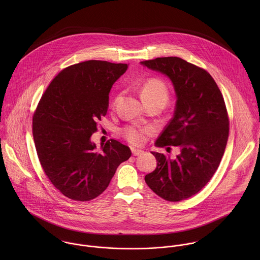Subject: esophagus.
Returning <instances> with one entry per match:
<instances>
[{"mask_svg":"<svg viewBox=\"0 0 260 260\" xmlns=\"http://www.w3.org/2000/svg\"><path fill=\"white\" fill-rule=\"evenodd\" d=\"M131 152H132V154H133L134 156H138V155H141V154L144 153L143 150L138 148H131Z\"/></svg>","mask_w":260,"mask_h":260,"instance_id":"1","label":"esophagus"}]
</instances>
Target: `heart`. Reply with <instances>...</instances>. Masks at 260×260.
<instances>
[{"label":"heart","instance_id":"heart-1","mask_svg":"<svg viewBox=\"0 0 260 260\" xmlns=\"http://www.w3.org/2000/svg\"><path fill=\"white\" fill-rule=\"evenodd\" d=\"M142 100L161 99L165 102L168 99V89L165 83L157 78L147 79L141 86ZM151 132L149 127L126 126L121 130L123 137L131 144L139 145L144 142L145 135Z\"/></svg>","mask_w":260,"mask_h":260}]
</instances>
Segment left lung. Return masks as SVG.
<instances>
[{
	"label": "left lung",
	"instance_id": "obj_1",
	"mask_svg": "<svg viewBox=\"0 0 260 260\" xmlns=\"http://www.w3.org/2000/svg\"><path fill=\"white\" fill-rule=\"evenodd\" d=\"M141 64L166 75L177 97L173 118L155 145L180 149L175 159L152 152L157 167L145 182L161 198L181 201L206 185L220 164L229 134L225 102L211 75L181 58H156Z\"/></svg>",
	"mask_w": 260,
	"mask_h": 260
}]
</instances>
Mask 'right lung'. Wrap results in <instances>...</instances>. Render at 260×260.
I'll return each instance as SVG.
<instances>
[{
	"label": "right lung",
	"mask_w": 260,
	"mask_h": 260,
	"mask_svg": "<svg viewBox=\"0 0 260 260\" xmlns=\"http://www.w3.org/2000/svg\"><path fill=\"white\" fill-rule=\"evenodd\" d=\"M127 64L90 60L63 69L42 95L33 116V137L42 168L63 195L89 201L105 191L128 146L110 139L95 150L91 136L109 106L112 85Z\"/></svg>",
	"instance_id": "obj_1"
}]
</instances>
